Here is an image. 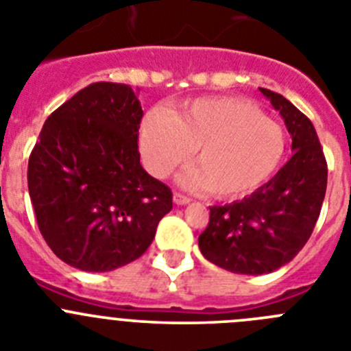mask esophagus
Returning a JSON list of instances; mask_svg holds the SVG:
<instances>
[{"label": "esophagus", "mask_w": 351, "mask_h": 351, "mask_svg": "<svg viewBox=\"0 0 351 351\" xmlns=\"http://www.w3.org/2000/svg\"><path fill=\"white\" fill-rule=\"evenodd\" d=\"M173 202L178 204V206H186V204L190 202V198L182 193H173Z\"/></svg>", "instance_id": "esophagus-1"}]
</instances>
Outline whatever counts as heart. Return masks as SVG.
Masks as SVG:
<instances>
[{"label":"heart","mask_w":351,"mask_h":351,"mask_svg":"<svg viewBox=\"0 0 351 351\" xmlns=\"http://www.w3.org/2000/svg\"><path fill=\"white\" fill-rule=\"evenodd\" d=\"M138 142L147 170L163 179L195 163L182 184L235 198L271 178L285 154V132L260 108L237 98H198L170 114L154 108L142 119Z\"/></svg>","instance_id":"obj_1"}]
</instances>
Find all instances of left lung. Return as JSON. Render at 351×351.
<instances>
[{
  "label": "left lung",
  "instance_id": "obj_1",
  "mask_svg": "<svg viewBox=\"0 0 351 351\" xmlns=\"http://www.w3.org/2000/svg\"><path fill=\"white\" fill-rule=\"evenodd\" d=\"M291 135V156L250 197L209 207L198 247L209 262L235 274H269L308 243L327 190V161L316 130L299 108L260 88Z\"/></svg>",
  "mask_w": 351,
  "mask_h": 351
}]
</instances>
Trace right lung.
Masks as SVG:
<instances>
[{
  "mask_svg": "<svg viewBox=\"0 0 351 351\" xmlns=\"http://www.w3.org/2000/svg\"><path fill=\"white\" fill-rule=\"evenodd\" d=\"M144 116L126 84L95 82L47 117L27 163L38 228L54 255L107 272L145 253L172 191L141 165Z\"/></svg>",
  "mask_w": 351,
  "mask_h": 351,
  "instance_id": "1",
  "label": "right lung"
}]
</instances>
